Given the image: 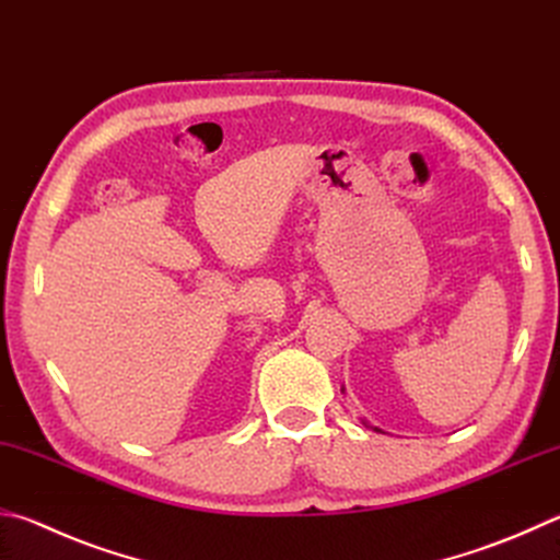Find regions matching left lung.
Masks as SVG:
<instances>
[{"mask_svg":"<svg viewBox=\"0 0 560 560\" xmlns=\"http://www.w3.org/2000/svg\"><path fill=\"white\" fill-rule=\"evenodd\" d=\"M342 392H345V389H342ZM362 423H364V425H368V429H372V431H380V429H377V425H370L368 421H362Z\"/></svg>","mask_w":560,"mask_h":560,"instance_id":"left-lung-1","label":"left lung"}]
</instances>
